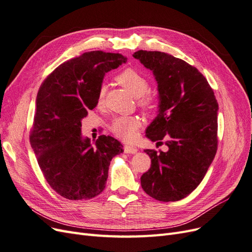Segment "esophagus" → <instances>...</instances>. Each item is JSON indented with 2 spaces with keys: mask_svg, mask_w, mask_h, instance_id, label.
Segmentation results:
<instances>
[{
  "mask_svg": "<svg viewBox=\"0 0 252 252\" xmlns=\"http://www.w3.org/2000/svg\"><path fill=\"white\" fill-rule=\"evenodd\" d=\"M124 150H125V153H126V154H135L138 152L137 148L131 147V145H125Z\"/></svg>",
  "mask_w": 252,
  "mask_h": 252,
  "instance_id": "34e87169",
  "label": "esophagus"
}]
</instances>
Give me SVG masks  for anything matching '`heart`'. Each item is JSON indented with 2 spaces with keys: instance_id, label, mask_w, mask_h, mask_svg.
<instances>
[{
  "instance_id": "b5f03b06",
  "label": "heart",
  "mask_w": 252,
  "mask_h": 252,
  "mask_svg": "<svg viewBox=\"0 0 252 252\" xmlns=\"http://www.w3.org/2000/svg\"><path fill=\"white\" fill-rule=\"evenodd\" d=\"M118 83L135 97H140L139 105L145 111H154L156 109V100L147 93L150 90L149 80L134 69H126L117 76ZM105 86L102 85L98 91V102L103 100L105 94ZM140 120L134 116H121L112 121L111 131L119 139L131 142L136 136L140 126Z\"/></svg>"
}]
</instances>
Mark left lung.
Here are the masks:
<instances>
[{"label": "left lung", "mask_w": 252, "mask_h": 252, "mask_svg": "<svg viewBox=\"0 0 252 252\" xmlns=\"http://www.w3.org/2000/svg\"><path fill=\"white\" fill-rule=\"evenodd\" d=\"M153 71L158 85L157 117L147 128L152 141L165 140L167 151L145 150L152 164L141 178L149 196L162 202L181 200L196 189L218 149V101L197 68L159 51L133 54Z\"/></svg>", "instance_id": "8db88e82"}]
</instances>
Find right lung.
<instances>
[{
  "mask_svg": "<svg viewBox=\"0 0 252 252\" xmlns=\"http://www.w3.org/2000/svg\"><path fill=\"white\" fill-rule=\"evenodd\" d=\"M126 62L119 53L86 52L60 64L39 87L30 143L46 181L63 198L98 196L112 158L123 153L111 136H99L93 147L82 136V119L98 103L105 73Z\"/></svg>",
  "mask_w": 252,
  "mask_h": 252,
  "instance_id": "obj_1",
  "label": "right lung"
}]
</instances>
